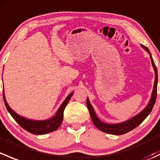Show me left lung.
Returning a JSON list of instances; mask_svg holds the SVG:
<instances>
[{
  "label": "left lung",
  "mask_w": 160,
  "mask_h": 160,
  "mask_svg": "<svg viewBox=\"0 0 160 160\" xmlns=\"http://www.w3.org/2000/svg\"><path fill=\"white\" fill-rule=\"evenodd\" d=\"M142 47L144 48L149 53L150 58H151L152 63V67H154L155 73H156V77H155V83H154V88H153L152 93L151 99L149 104L147 105V107L144 109L142 112H140L139 114H137L136 116H135L134 118H131L130 120L126 121L125 122H122V123L119 124H114V125H109V124L104 123V122H101L98 117H97L96 114H95L94 110H93V107L90 104L89 100L88 98L87 99V106H88V108L89 110L90 117H91L92 121H93V124L95 125V126L100 129L102 132H106V133L108 134H112V135H123V134L127 133V132H130L132 129H134L135 128H136L138 125H139L143 121L146 119V118L150 114L152 110V108L154 106L155 102H156V95H157V83H158V74H157V68H156V66L155 65V62L153 61L152 57V55L150 53L149 49H148L146 46H142Z\"/></svg>",
  "instance_id": "1"
}]
</instances>
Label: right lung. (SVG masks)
<instances>
[{
    "label": "right lung",
    "instance_id": "add662e5",
    "mask_svg": "<svg viewBox=\"0 0 160 160\" xmlns=\"http://www.w3.org/2000/svg\"><path fill=\"white\" fill-rule=\"evenodd\" d=\"M72 93H71L70 95L67 98V99L63 101L62 104H61L60 108L59 110L56 112V115L51 119L45 121H31L28 119L22 118L19 116L18 114H16L8 104L7 101H6L5 97H4V90H3V97H4V101L5 104L6 108H7L8 111L12 116L13 118L15 120V122L20 125L22 128L28 131L30 133L34 134V135H43V134H47L49 132H53L55 130H57L58 128L60 126L61 123L63 119V111L65 109L66 106L68 104L69 101L70 100L71 97H72Z\"/></svg>",
    "mask_w": 160,
    "mask_h": 160
}]
</instances>
